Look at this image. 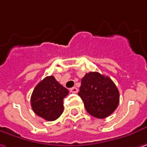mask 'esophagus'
I'll use <instances>...</instances> for the list:
<instances>
[{
	"label": "esophagus",
	"instance_id": "34e87169",
	"mask_svg": "<svg viewBox=\"0 0 147 147\" xmlns=\"http://www.w3.org/2000/svg\"><path fill=\"white\" fill-rule=\"evenodd\" d=\"M70 91H71V93H77V92H78V89H77L76 86H74V87L70 89Z\"/></svg>",
	"mask_w": 147,
	"mask_h": 147
}]
</instances>
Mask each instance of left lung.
Here are the masks:
<instances>
[{
	"instance_id": "obj_1",
	"label": "left lung",
	"mask_w": 147,
	"mask_h": 147,
	"mask_svg": "<svg viewBox=\"0 0 147 147\" xmlns=\"http://www.w3.org/2000/svg\"><path fill=\"white\" fill-rule=\"evenodd\" d=\"M78 95L86 111L92 117L104 119L118 107L120 95L115 83L98 72H89L82 79Z\"/></svg>"
}]
</instances>
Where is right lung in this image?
Masks as SVG:
<instances>
[{
    "label": "right lung",
    "mask_w": 147,
    "mask_h": 147,
    "mask_svg": "<svg viewBox=\"0 0 147 147\" xmlns=\"http://www.w3.org/2000/svg\"><path fill=\"white\" fill-rule=\"evenodd\" d=\"M68 93L69 91L54 76H47L36 85L32 92L30 97L32 110L47 121H55L63 112V99Z\"/></svg>",
    "instance_id": "right-lung-1"
}]
</instances>
